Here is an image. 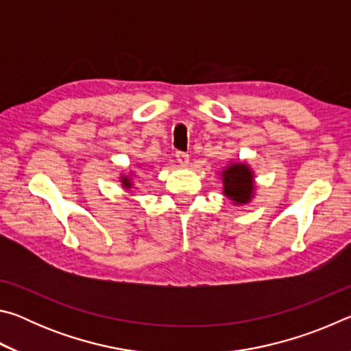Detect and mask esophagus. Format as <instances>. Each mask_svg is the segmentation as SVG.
Wrapping results in <instances>:
<instances>
[{
	"instance_id": "esophagus-1",
	"label": "esophagus",
	"mask_w": 351,
	"mask_h": 351,
	"mask_svg": "<svg viewBox=\"0 0 351 351\" xmlns=\"http://www.w3.org/2000/svg\"><path fill=\"white\" fill-rule=\"evenodd\" d=\"M176 161L180 162L182 167H186V165L189 164V154L184 152H176Z\"/></svg>"
}]
</instances>
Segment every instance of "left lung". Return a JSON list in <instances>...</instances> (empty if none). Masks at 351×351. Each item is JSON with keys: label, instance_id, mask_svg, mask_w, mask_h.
Returning <instances> with one entry per match:
<instances>
[{"label": "left lung", "instance_id": "left-lung-1", "mask_svg": "<svg viewBox=\"0 0 351 351\" xmlns=\"http://www.w3.org/2000/svg\"><path fill=\"white\" fill-rule=\"evenodd\" d=\"M223 193L234 204L251 203L255 192L254 171L246 162H230L221 171Z\"/></svg>", "mask_w": 351, "mask_h": 351}]
</instances>
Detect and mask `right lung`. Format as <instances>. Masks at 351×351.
<instances>
[{
  "label": "right lung",
  "instance_id": "add662e5",
  "mask_svg": "<svg viewBox=\"0 0 351 351\" xmlns=\"http://www.w3.org/2000/svg\"><path fill=\"white\" fill-rule=\"evenodd\" d=\"M121 182L123 189H132L133 181H132V173L130 175H121Z\"/></svg>",
  "mask_w": 351,
  "mask_h": 351
}]
</instances>
